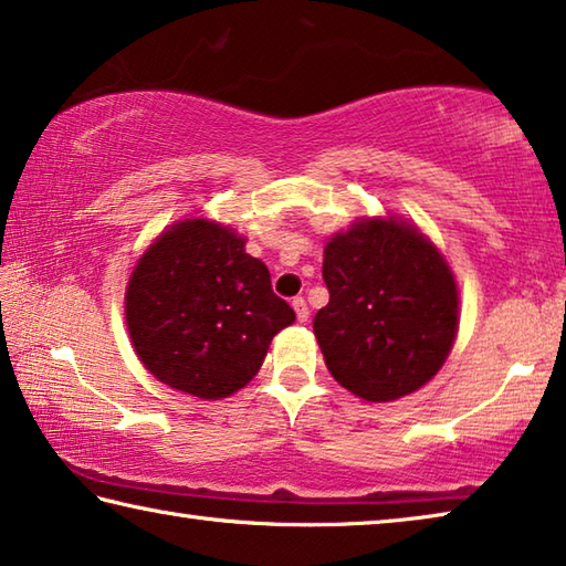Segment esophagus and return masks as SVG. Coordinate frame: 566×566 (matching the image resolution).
Returning a JSON list of instances; mask_svg holds the SVG:
<instances>
[{"label":"esophagus","instance_id":"obj_1","mask_svg":"<svg viewBox=\"0 0 566 566\" xmlns=\"http://www.w3.org/2000/svg\"><path fill=\"white\" fill-rule=\"evenodd\" d=\"M292 306H294V312H296V319H300V322L310 319V306H306V302L302 300V296H296V300H292Z\"/></svg>","mask_w":566,"mask_h":566}]
</instances>
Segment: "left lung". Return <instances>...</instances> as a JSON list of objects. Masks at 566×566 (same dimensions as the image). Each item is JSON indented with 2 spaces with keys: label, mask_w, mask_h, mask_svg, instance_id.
<instances>
[{
  "label": "left lung",
  "mask_w": 566,
  "mask_h": 566,
  "mask_svg": "<svg viewBox=\"0 0 566 566\" xmlns=\"http://www.w3.org/2000/svg\"><path fill=\"white\" fill-rule=\"evenodd\" d=\"M329 304L314 317L332 377L364 401L432 379L457 337L459 292L439 249L405 219H359L324 247Z\"/></svg>",
  "instance_id": "obj_1"
}]
</instances>
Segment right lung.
Listing matches in <instances>:
<instances>
[{"instance_id":"right-lung-1","label":"right lung","mask_w":566,"mask_h":566,"mask_svg":"<svg viewBox=\"0 0 566 566\" xmlns=\"http://www.w3.org/2000/svg\"><path fill=\"white\" fill-rule=\"evenodd\" d=\"M124 314L139 361L161 385L199 399L242 389L274 334L294 322L266 264L209 219H185L155 239L129 276Z\"/></svg>"}]
</instances>
